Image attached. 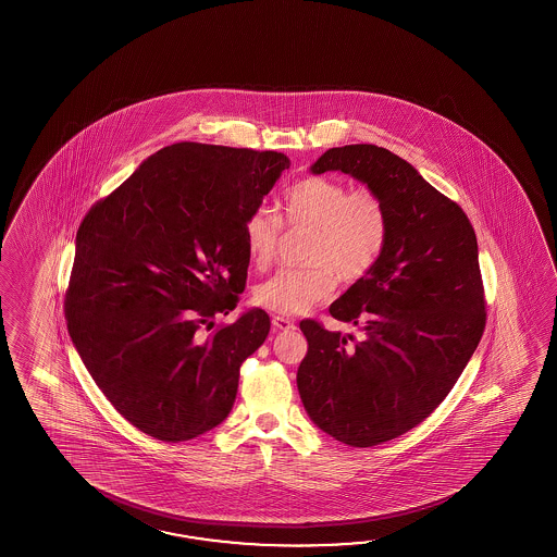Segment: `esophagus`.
I'll use <instances>...</instances> for the list:
<instances>
[{
	"mask_svg": "<svg viewBox=\"0 0 557 557\" xmlns=\"http://www.w3.org/2000/svg\"><path fill=\"white\" fill-rule=\"evenodd\" d=\"M273 326L276 331H290L295 329V322L286 317H273Z\"/></svg>",
	"mask_w": 557,
	"mask_h": 557,
	"instance_id": "esophagus-1",
	"label": "esophagus"
}]
</instances>
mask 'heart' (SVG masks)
Masks as SVG:
<instances>
[{
  "label": "heart",
  "mask_w": 557,
  "mask_h": 557,
  "mask_svg": "<svg viewBox=\"0 0 557 557\" xmlns=\"http://www.w3.org/2000/svg\"><path fill=\"white\" fill-rule=\"evenodd\" d=\"M281 219L293 228H310L305 262L308 269L278 271L252 290L257 307L276 314H302L331 298L336 278L362 281L380 261L388 240V213L374 190H348L341 181L307 177L284 190ZM245 249L257 269L273 262L281 221L267 209L247 216Z\"/></svg>",
  "instance_id": "b5f03b06"
}]
</instances>
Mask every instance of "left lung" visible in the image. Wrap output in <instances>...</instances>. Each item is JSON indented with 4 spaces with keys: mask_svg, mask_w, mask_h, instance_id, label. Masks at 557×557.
<instances>
[{
    "mask_svg": "<svg viewBox=\"0 0 557 557\" xmlns=\"http://www.w3.org/2000/svg\"><path fill=\"white\" fill-rule=\"evenodd\" d=\"M310 171L355 177L388 213L376 267L329 308L360 341L302 320L308 352L296 372L310 420L343 444L370 448L432 414L478 348L485 326L478 240L460 205L384 147H332Z\"/></svg>",
    "mask_w": 557,
    "mask_h": 557,
    "instance_id": "1",
    "label": "left lung"
}]
</instances>
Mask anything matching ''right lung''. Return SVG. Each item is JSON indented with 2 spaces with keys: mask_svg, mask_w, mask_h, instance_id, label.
Segmentation results:
<instances>
[{
  "mask_svg": "<svg viewBox=\"0 0 557 557\" xmlns=\"http://www.w3.org/2000/svg\"><path fill=\"white\" fill-rule=\"evenodd\" d=\"M288 166L276 151L175 143L85 214L67 329L99 391L145 434L197 438L231 412L240 364L271 319L250 308L205 338L197 332L237 307L245 221Z\"/></svg>",
  "mask_w": 557,
  "mask_h": 557,
  "instance_id": "right-lung-1",
  "label": "right lung"
}]
</instances>
